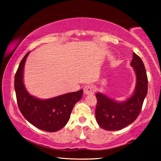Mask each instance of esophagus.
Returning a JSON list of instances; mask_svg holds the SVG:
<instances>
[{"label":"esophagus","mask_w":161,"mask_h":161,"mask_svg":"<svg viewBox=\"0 0 161 161\" xmlns=\"http://www.w3.org/2000/svg\"><path fill=\"white\" fill-rule=\"evenodd\" d=\"M84 94H94L95 92V87L93 85H92V84H88V85L84 86Z\"/></svg>","instance_id":"1"}]
</instances>
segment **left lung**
<instances>
[{
  "mask_svg": "<svg viewBox=\"0 0 161 161\" xmlns=\"http://www.w3.org/2000/svg\"><path fill=\"white\" fill-rule=\"evenodd\" d=\"M130 65L136 74V87L131 97L118 103L100 93L96 94L95 110L98 124L107 130H118L132 124L141 113L143 101L148 92V77L144 64L139 56L133 53Z\"/></svg>",
  "mask_w": 161,
  "mask_h": 161,
  "instance_id": "1",
  "label": "left lung"
}]
</instances>
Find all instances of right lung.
<instances>
[{"mask_svg":"<svg viewBox=\"0 0 161 161\" xmlns=\"http://www.w3.org/2000/svg\"><path fill=\"white\" fill-rule=\"evenodd\" d=\"M28 52L22 59L15 75V90L19 109L31 124L42 130L57 131L69 121L72 108L82 97L83 90L42 100L31 96L23 81V69Z\"/></svg>","mask_w":161,"mask_h":161,"instance_id":"obj_1","label":"right lung"}]
</instances>
